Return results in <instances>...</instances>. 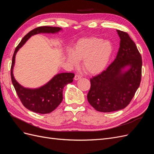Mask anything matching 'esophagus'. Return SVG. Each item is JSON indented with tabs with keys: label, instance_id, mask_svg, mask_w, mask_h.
Here are the masks:
<instances>
[{
	"label": "esophagus",
	"instance_id": "esophagus-1",
	"mask_svg": "<svg viewBox=\"0 0 154 154\" xmlns=\"http://www.w3.org/2000/svg\"><path fill=\"white\" fill-rule=\"evenodd\" d=\"M82 78L81 75H80V74H76L75 76H74V80H79V79H80Z\"/></svg>",
	"mask_w": 154,
	"mask_h": 154
}]
</instances>
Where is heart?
Returning <instances> with one entry per match:
<instances>
[{
	"label": "heart",
	"mask_w": 154,
	"mask_h": 154,
	"mask_svg": "<svg viewBox=\"0 0 154 154\" xmlns=\"http://www.w3.org/2000/svg\"><path fill=\"white\" fill-rule=\"evenodd\" d=\"M110 42L92 37L82 38L77 42L74 50L67 53L68 62L72 66H77L83 59V67L91 74L100 72L105 68L113 53Z\"/></svg>",
	"instance_id": "b5f03b06"
}]
</instances>
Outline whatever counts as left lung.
<instances>
[{
	"instance_id": "left-lung-1",
	"label": "left lung",
	"mask_w": 154,
	"mask_h": 154,
	"mask_svg": "<svg viewBox=\"0 0 154 154\" xmlns=\"http://www.w3.org/2000/svg\"><path fill=\"white\" fill-rule=\"evenodd\" d=\"M121 39L116 58L105 71L92 78L87 100L99 112L125 109L132 100L141 80L142 58L127 32L117 30ZM128 67L127 70L125 68Z\"/></svg>"
}]
</instances>
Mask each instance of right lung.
<instances>
[{"label":"right lung","instance_id":"obj_1","mask_svg":"<svg viewBox=\"0 0 154 154\" xmlns=\"http://www.w3.org/2000/svg\"><path fill=\"white\" fill-rule=\"evenodd\" d=\"M62 28L58 27L40 26L31 30L21 40L15 48L11 67V82L22 103L26 109L39 114H48L57 109L63 100V88L68 83H72L74 74L63 72L54 76L45 85L38 88H25L20 85L13 76V69L15 61V55L22 46L32 35L38 33H55Z\"/></svg>","mask_w":154,"mask_h":154}]
</instances>
